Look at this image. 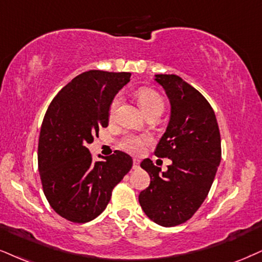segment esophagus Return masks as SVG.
<instances>
[{
  "instance_id": "obj_1",
  "label": "esophagus",
  "mask_w": 262,
  "mask_h": 262,
  "mask_svg": "<svg viewBox=\"0 0 262 262\" xmlns=\"http://www.w3.org/2000/svg\"><path fill=\"white\" fill-rule=\"evenodd\" d=\"M132 167H134V169H138V167H140V160L134 159V164H132Z\"/></svg>"
}]
</instances>
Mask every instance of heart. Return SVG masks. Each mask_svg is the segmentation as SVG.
Listing matches in <instances>:
<instances>
[{
	"label": "heart",
	"mask_w": 262,
	"mask_h": 262,
	"mask_svg": "<svg viewBox=\"0 0 262 262\" xmlns=\"http://www.w3.org/2000/svg\"><path fill=\"white\" fill-rule=\"evenodd\" d=\"M138 102L142 108L144 109V112L147 114H149L151 112H163L164 106H165V103H164V99L161 98L159 93L154 91V90L150 89H141L137 93ZM121 95H116L114 98L112 99L111 105H109L108 115L111 120H114L118 115L119 108H120L121 104ZM150 142V137L146 136V135H128L122 138L120 141V147L122 149L128 151V153L132 154H140L143 151L144 147L147 146Z\"/></svg>",
	"instance_id": "b5f03b06"
}]
</instances>
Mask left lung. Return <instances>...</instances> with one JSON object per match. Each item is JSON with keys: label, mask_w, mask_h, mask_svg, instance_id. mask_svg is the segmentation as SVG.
<instances>
[{"label": "left lung", "mask_w": 262, "mask_h": 262, "mask_svg": "<svg viewBox=\"0 0 262 262\" xmlns=\"http://www.w3.org/2000/svg\"><path fill=\"white\" fill-rule=\"evenodd\" d=\"M156 80L169 97L171 116L154 154L172 164L160 173L150 159L142 161L150 183L138 200L150 220L172 227L189 220L208 196L221 161V137L214 109L198 90L173 74Z\"/></svg>", "instance_id": "1"}]
</instances>
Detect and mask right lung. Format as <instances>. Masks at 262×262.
Here are the masks:
<instances>
[{
	"label": "right lung",
	"mask_w": 262,
	"mask_h": 262,
	"mask_svg": "<svg viewBox=\"0 0 262 262\" xmlns=\"http://www.w3.org/2000/svg\"><path fill=\"white\" fill-rule=\"evenodd\" d=\"M130 73L85 72L57 93L48 106L38 138V172L52 209L76 224L96 219L112 192L132 167V158L115 150L93 161L86 146L99 127L108 126L114 96L130 81Z\"/></svg>",
	"instance_id": "1"
}]
</instances>
